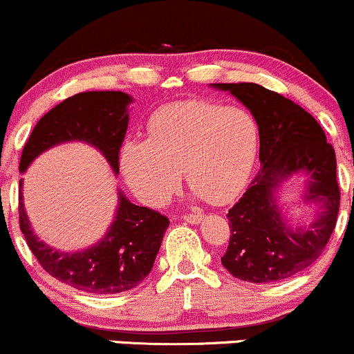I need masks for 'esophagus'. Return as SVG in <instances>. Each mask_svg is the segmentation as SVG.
<instances>
[{
  "label": "esophagus",
  "mask_w": 354,
  "mask_h": 354,
  "mask_svg": "<svg viewBox=\"0 0 354 354\" xmlns=\"http://www.w3.org/2000/svg\"><path fill=\"white\" fill-rule=\"evenodd\" d=\"M183 219H185V221L191 223V225H198V223H200L201 219H203V214H200V213H189V214H185V216H183Z\"/></svg>",
  "instance_id": "34e87169"
}]
</instances>
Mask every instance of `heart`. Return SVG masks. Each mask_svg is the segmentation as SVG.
Segmentation results:
<instances>
[{
  "instance_id": "obj_1",
  "label": "heart",
  "mask_w": 354,
  "mask_h": 354,
  "mask_svg": "<svg viewBox=\"0 0 354 354\" xmlns=\"http://www.w3.org/2000/svg\"><path fill=\"white\" fill-rule=\"evenodd\" d=\"M258 141V126L243 109L205 100L176 101L151 116L146 141H126L121 171L149 206L169 200L180 173L206 201L221 205L245 188Z\"/></svg>"
}]
</instances>
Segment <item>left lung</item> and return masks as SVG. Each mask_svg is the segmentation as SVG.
Instances as JSON below:
<instances>
[{"label": "left lung", "mask_w": 354, "mask_h": 354, "mask_svg": "<svg viewBox=\"0 0 354 354\" xmlns=\"http://www.w3.org/2000/svg\"><path fill=\"white\" fill-rule=\"evenodd\" d=\"M254 116L259 129V166L238 203L228 211V250L221 263L234 278L274 283L311 266L330 241L339 209L336 154L310 113L279 93L256 83H214ZM308 172L305 199L319 202L320 216L308 229L290 230L274 201L284 177Z\"/></svg>", "instance_id": "1"}]
</instances>
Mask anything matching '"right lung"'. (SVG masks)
<instances>
[{"label": "right lung", "mask_w": 354, "mask_h": 354, "mask_svg": "<svg viewBox=\"0 0 354 354\" xmlns=\"http://www.w3.org/2000/svg\"><path fill=\"white\" fill-rule=\"evenodd\" d=\"M131 103L121 91H86L61 101L44 115L24 145L19 171L51 146L86 141L96 146L113 171H120V149L128 129ZM19 180V228L31 253L53 278L93 295H116L133 290L151 271L169 219L146 206L133 205L120 193L116 218L98 245L78 253L51 250L33 234L23 208Z\"/></svg>", "instance_id": "right-lung-1"}]
</instances>
